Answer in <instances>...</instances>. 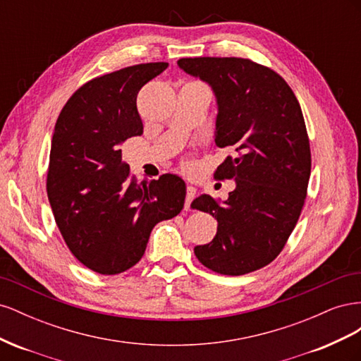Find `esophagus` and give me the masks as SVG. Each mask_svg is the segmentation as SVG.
Returning a JSON list of instances; mask_svg holds the SVG:
<instances>
[{
    "instance_id": "esophagus-1",
    "label": "esophagus",
    "mask_w": 361,
    "mask_h": 361,
    "mask_svg": "<svg viewBox=\"0 0 361 361\" xmlns=\"http://www.w3.org/2000/svg\"><path fill=\"white\" fill-rule=\"evenodd\" d=\"M195 197V188L192 185H187V195H185V209L191 211V203Z\"/></svg>"
}]
</instances>
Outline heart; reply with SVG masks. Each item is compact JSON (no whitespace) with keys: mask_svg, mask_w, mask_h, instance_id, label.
Listing matches in <instances>:
<instances>
[{"mask_svg":"<svg viewBox=\"0 0 361 361\" xmlns=\"http://www.w3.org/2000/svg\"><path fill=\"white\" fill-rule=\"evenodd\" d=\"M183 167H185V169H190V167H191V161H188V159L183 161Z\"/></svg>","mask_w":361,"mask_h":361,"instance_id":"1","label":"heart"}]
</instances>
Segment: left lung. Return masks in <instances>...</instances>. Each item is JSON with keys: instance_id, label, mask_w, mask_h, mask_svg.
<instances>
[{"instance_id": "obj_1", "label": "left lung", "mask_w": 361, "mask_h": 361, "mask_svg": "<svg viewBox=\"0 0 361 361\" xmlns=\"http://www.w3.org/2000/svg\"><path fill=\"white\" fill-rule=\"evenodd\" d=\"M178 64L212 85L215 143L232 149L214 178L236 182L224 203L209 194L192 202L218 221L215 238L194 253L218 274L244 276L280 255L301 215L312 169L301 106L277 72L248 59L194 57Z\"/></svg>"}]
</instances>
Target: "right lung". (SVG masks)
Returning <instances> with one entry per match:
<instances>
[{
    "label": "right lung",
    "instance_id": "obj_1",
    "mask_svg": "<svg viewBox=\"0 0 361 361\" xmlns=\"http://www.w3.org/2000/svg\"><path fill=\"white\" fill-rule=\"evenodd\" d=\"M169 63H141L87 81L63 106L54 128L47 191L71 253L104 276L143 257L152 228L176 216L185 182L174 174L138 183L118 145L143 134L141 87Z\"/></svg>",
    "mask_w": 361,
    "mask_h": 361
}]
</instances>
